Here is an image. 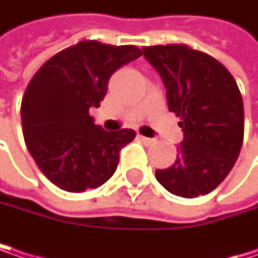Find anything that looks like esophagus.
<instances>
[{
  "label": "esophagus",
  "instance_id": "34e87169",
  "mask_svg": "<svg viewBox=\"0 0 258 258\" xmlns=\"http://www.w3.org/2000/svg\"><path fill=\"white\" fill-rule=\"evenodd\" d=\"M138 138H140L143 143H146V144H152V143H153L152 138H147V137H143V135H138Z\"/></svg>",
  "mask_w": 258,
  "mask_h": 258
}]
</instances>
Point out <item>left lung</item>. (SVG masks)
<instances>
[{
	"instance_id": "obj_1",
	"label": "left lung",
	"mask_w": 258,
	"mask_h": 258,
	"mask_svg": "<svg viewBox=\"0 0 258 258\" xmlns=\"http://www.w3.org/2000/svg\"><path fill=\"white\" fill-rule=\"evenodd\" d=\"M144 57L167 87L168 109L185 138L176 162L156 170L168 192L194 198L212 192L231 171L243 143V102L231 73L186 45L144 46Z\"/></svg>"
}]
</instances>
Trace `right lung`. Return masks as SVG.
Returning <instances> with one entry per match:
<instances>
[{"instance_id": "add662e5", "label": "right lung", "mask_w": 258, "mask_h": 258, "mask_svg": "<svg viewBox=\"0 0 258 258\" xmlns=\"http://www.w3.org/2000/svg\"><path fill=\"white\" fill-rule=\"evenodd\" d=\"M143 55L134 45L82 40L51 57L31 78L21 105L24 140L40 171L67 192L103 185L135 131L108 132L88 111L100 106L111 75Z\"/></svg>"}]
</instances>
